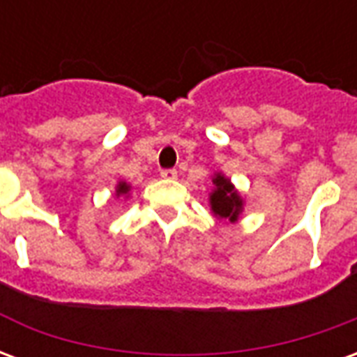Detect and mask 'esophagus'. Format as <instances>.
<instances>
[{
    "mask_svg": "<svg viewBox=\"0 0 357 357\" xmlns=\"http://www.w3.org/2000/svg\"><path fill=\"white\" fill-rule=\"evenodd\" d=\"M160 176L164 179H176L178 178V170H174V168H166V170L160 172Z\"/></svg>",
    "mask_w": 357,
    "mask_h": 357,
    "instance_id": "34e87169",
    "label": "esophagus"
}]
</instances>
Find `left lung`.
I'll list each match as a JSON object with an SVG mask.
<instances>
[{
	"instance_id": "obj_1",
	"label": "left lung",
	"mask_w": 357,
	"mask_h": 357,
	"mask_svg": "<svg viewBox=\"0 0 357 357\" xmlns=\"http://www.w3.org/2000/svg\"><path fill=\"white\" fill-rule=\"evenodd\" d=\"M216 191L210 195V204H212V210L218 218H224V220H229V222H235L241 214V208H243V201H241L239 193L233 189V185L229 183V179H225L224 176L218 174L216 179Z\"/></svg>"
}]
</instances>
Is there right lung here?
<instances>
[{
    "label": "right lung",
    "mask_w": 357,
    "mask_h": 357,
    "mask_svg": "<svg viewBox=\"0 0 357 357\" xmlns=\"http://www.w3.org/2000/svg\"><path fill=\"white\" fill-rule=\"evenodd\" d=\"M128 191H130V185H126V183H118L116 195H126Z\"/></svg>",
    "instance_id": "1"
}]
</instances>
